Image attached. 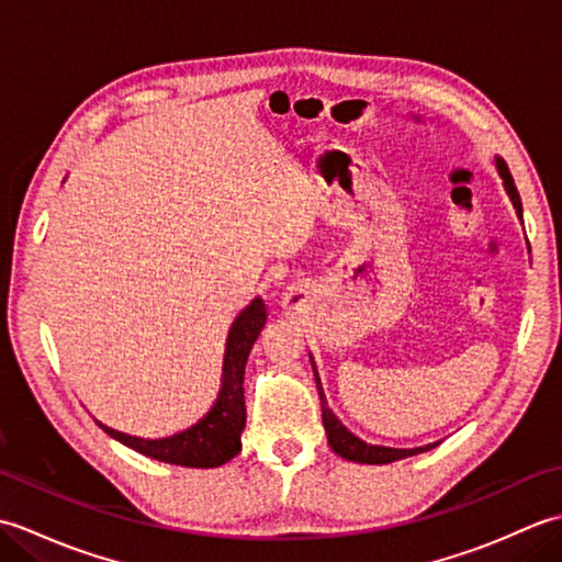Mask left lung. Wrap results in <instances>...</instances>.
Returning <instances> with one entry per match:
<instances>
[{
    "instance_id": "8db88e82",
    "label": "left lung",
    "mask_w": 562,
    "mask_h": 562,
    "mask_svg": "<svg viewBox=\"0 0 562 562\" xmlns=\"http://www.w3.org/2000/svg\"><path fill=\"white\" fill-rule=\"evenodd\" d=\"M497 164V171L499 176H503L505 181V190L507 195L512 200V205H515L519 220H521V198L517 193V186H515V178H512L507 164L503 159H495ZM312 367H314V360H312ZM314 376H316V389H318V398H321V417H324V427H326V435H328V445L330 449L338 453V457L348 459V461H357V463H391V461H398V459H405V457H415V453L420 451H427L437 447L439 441H435V445H427V447H417V449H391V447H376V445H367V441H362L360 437H355L348 427H345L336 415H333V411L328 408V401H326V393L324 389H321V379H318V372L314 367Z\"/></svg>"
}]
</instances>
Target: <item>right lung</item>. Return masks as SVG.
<instances>
[{
    "label": "right lung",
    "instance_id": "obj_1",
    "mask_svg": "<svg viewBox=\"0 0 562 562\" xmlns=\"http://www.w3.org/2000/svg\"><path fill=\"white\" fill-rule=\"evenodd\" d=\"M266 304L256 296L229 328L222 367V389L210 413L183 432L164 439H142L113 427L101 425L113 439L123 441L125 447L145 453L149 459L164 463L188 465V469H214L241 451V432L246 425V403H244V369L248 352L256 338L266 326Z\"/></svg>",
    "mask_w": 562,
    "mask_h": 562
}]
</instances>
